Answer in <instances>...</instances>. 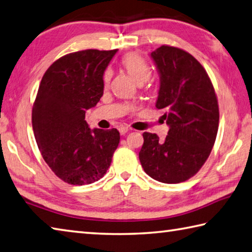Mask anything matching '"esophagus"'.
<instances>
[{
  "mask_svg": "<svg viewBox=\"0 0 252 252\" xmlns=\"http://www.w3.org/2000/svg\"><path fill=\"white\" fill-rule=\"evenodd\" d=\"M129 131H130V129L127 126H120V127H119V132H120L121 135H125Z\"/></svg>",
  "mask_w": 252,
  "mask_h": 252,
  "instance_id": "esophagus-1",
  "label": "esophagus"
}]
</instances>
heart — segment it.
<instances>
[{
  "mask_svg": "<svg viewBox=\"0 0 252 252\" xmlns=\"http://www.w3.org/2000/svg\"><path fill=\"white\" fill-rule=\"evenodd\" d=\"M121 65L139 85H143L152 76V68H151L150 63L139 54L130 53L126 55L122 58ZM111 75L110 70L106 71V74H104V82L106 84H109Z\"/></svg>",
  "mask_w": 252,
  "mask_h": 252,
  "instance_id": "1",
  "label": "heart"
}]
</instances>
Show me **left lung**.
Here are the masks:
<instances>
[{
  "label": "left lung",
  "instance_id": "left-lung-1",
  "mask_svg": "<svg viewBox=\"0 0 252 252\" xmlns=\"http://www.w3.org/2000/svg\"><path fill=\"white\" fill-rule=\"evenodd\" d=\"M159 74L155 107L170 126L166 138L144 132L139 153L144 172L155 181L177 184L194 176L216 140L219 109L214 86L200 63L181 48L151 53Z\"/></svg>",
  "mask_w": 252,
  "mask_h": 252
}]
</instances>
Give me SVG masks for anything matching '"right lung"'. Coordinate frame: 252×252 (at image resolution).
Segmentation results:
<instances>
[{"label": "right lung", "mask_w": 252, "mask_h": 252, "mask_svg": "<svg viewBox=\"0 0 252 252\" xmlns=\"http://www.w3.org/2000/svg\"><path fill=\"white\" fill-rule=\"evenodd\" d=\"M118 49L67 54L45 72L36 95L32 125L42 157L71 185L91 184L107 173L120 142L117 129L91 130L86 111L103 94V74Z\"/></svg>", "instance_id": "obj_1"}]
</instances>
